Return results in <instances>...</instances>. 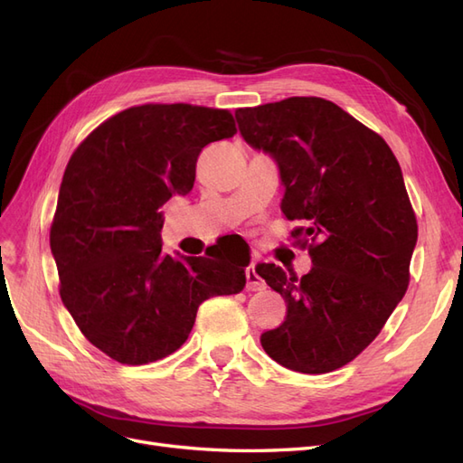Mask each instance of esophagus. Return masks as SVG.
<instances>
[{
	"instance_id": "esophagus-1",
	"label": "esophagus",
	"mask_w": 463,
	"mask_h": 463,
	"mask_svg": "<svg viewBox=\"0 0 463 463\" xmlns=\"http://www.w3.org/2000/svg\"><path fill=\"white\" fill-rule=\"evenodd\" d=\"M245 278H247V289L249 291H260L264 289V279L257 272V262H250L245 269Z\"/></svg>"
}]
</instances>
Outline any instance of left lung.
Returning a JSON list of instances; mask_svg holds the SVG:
<instances>
[{"mask_svg": "<svg viewBox=\"0 0 463 463\" xmlns=\"http://www.w3.org/2000/svg\"><path fill=\"white\" fill-rule=\"evenodd\" d=\"M249 146L274 158L286 187L282 213L309 245L305 276L260 264L288 305L260 335L276 363L322 374L355 359L383 330L410 284L417 220L394 152L334 102L293 96L235 111Z\"/></svg>", "mask_w": 463, "mask_h": 463, "instance_id": "left-lung-1", "label": "left lung"}]
</instances>
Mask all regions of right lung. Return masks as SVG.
Here are the masks:
<instances>
[{
  "label": "right lung",
  "mask_w": 463,
  "mask_h": 463,
  "mask_svg": "<svg viewBox=\"0 0 463 463\" xmlns=\"http://www.w3.org/2000/svg\"><path fill=\"white\" fill-rule=\"evenodd\" d=\"M237 133L228 109L145 104L119 111L69 160L50 230L60 296L85 338L125 365L185 344L203 301L245 288L223 253H162L160 208L194 184L201 150Z\"/></svg>",
  "instance_id": "obj_1"
}]
</instances>
